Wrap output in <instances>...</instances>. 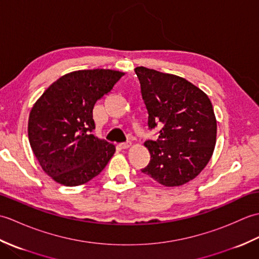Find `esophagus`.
I'll use <instances>...</instances> for the list:
<instances>
[{
  "instance_id": "34e87169",
  "label": "esophagus",
  "mask_w": 259,
  "mask_h": 259,
  "mask_svg": "<svg viewBox=\"0 0 259 259\" xmlns=\"http://www.w3.org/2000/svg\"><path fill=\"white\" fill-rule=\"evenodd\" d=\"M131 141H126V142H122V144H120V147L122 148V149H128V148L131 147Z\"/></svg>"
}]
</instances>
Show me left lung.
I'll use <instances>...</instances> for the list:
<instances>
[{"label": "left lung", "instance_id": "left-lung-1", "mask_svg": "<svg viewBox=\"0 0 259 259\" xmlns=\"http://www.w3.org/2000/svg\"><path fill=\"white\" fill-rule=\"evenodd\" d=\"M148 125L162 124L159 138L148 140L150 162L141 171L166 187L189 183L210 160L217 121L208 96L181 76L137 67Z\"/></svg>", "mask_w": 259, "mask_h": 259}]
</instances>
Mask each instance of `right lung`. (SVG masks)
I'll use <instances>...</instances> for the list:
<instances>
[{
	"label": "right lung",
	"mask_w": 259,
	"mask_h": 259,
	"mask_svg": "<svg viewBox=\"0 0 259 259\" xmlns=\"http://www.w3.org/2000/svg\"><path fill=\"white\" fill-rule=\"evenodd\" d=\"M122 75L110 69L73 71L53 82L32 107L30 145L43 171L54 181L68 187L83 185L113 156L114 145L92 134V110Z\"/></svg>",
	"instance_id": "right-lung-1"
}]
</instances>
